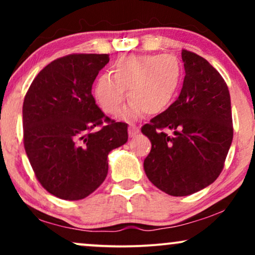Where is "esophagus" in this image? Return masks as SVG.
<instances>
[{
	"label": "esophagus",
	"mask_w": 255,
	"mask_h": 255,
	"mask_svg": "<svg viewBox=\"0 0 255 255\" xmlns=\"http://www.w3.org/2000/svg\"><path fill=\"white\" fill-rule=\"evenodd\" d=\"M137 133H139V128L135 125H129V127H128V134H129V136H135Z\"/></svg>",
	"instance_id": "obj_1"
}]
</instances>
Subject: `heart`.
<instances>
[{
  "mask_svg": "<svg viewBox=\"0 0 255 255\" xmlns=\"http://www.w3.org/2000/svg\"><path fill=\"white\" fill-rule=\"evenodd\" d=\"M114 75L102 74L95 85V99L102 110L116 115L127 91L129 104L121 118L135 119L142 113L157 115L176 97L182 66L172 55H128L114 63Z\"/></svg>",
  "mask_w": 255,
  "mask_h": 255,
  "instance_id": "obj_1",
  "label": "heart"
}]
</instances>
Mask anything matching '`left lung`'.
Segmentation results:
<instances>
[{
	"label": "left lung",
	"mask_w": 255,
	"mask_h": 255,
	"mask_svg": "<svg viewBox=\"0 0 255 255\" xmlns=\"http://www.w3.org/2000/svg\"><path fill=\"white\" fill-rule=\"evenodd\" d=\"M183 86L164 113L142 126L152 147L146 176L172 197H186L215 182L233 141L230 95L222 75L194 52L182 50ZM174 130L172 137L166 129Z\"/></svg>",
	"instance_id": "left-lung-1"
}]
</instances>
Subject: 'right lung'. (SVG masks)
Returning <instances> with one entry per match:
<instances>
[{
	"mask_svg": "<svg viewBox=\"0 0 255 255\" xmlns=\"http://www.w3.org/2000/svg\"><path fill=\"white\" fill-rule=\"evenodd\" d=\"M107 54H73L38 73L22 105L24 146L37 180L50 194L80 200L103 183L108 154L128 140L127 124L96 104L92 85Z\"/></svg>",
	"mask_w": 255,
	"mask_h": 255,
	"instance_id": "right-lung-1",
	"label": "right lung"
}]
</instances>
